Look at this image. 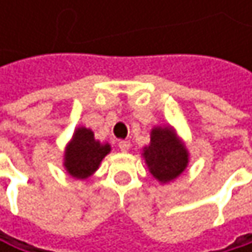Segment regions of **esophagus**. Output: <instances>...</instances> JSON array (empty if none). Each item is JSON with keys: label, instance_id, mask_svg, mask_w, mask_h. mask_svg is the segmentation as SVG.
<instances>
[{"label": "esophagus", "instance_id": "esophagus-1", "mask_svg": "<svg viewBox=\"0 0 252 252\" xmlns=\"http://www.w3.org/2000/svg\"><path fill=\"white\" fill-rule=\"evenodd\" d=\"M129 141H126V140H121L120 143H118V147L121 149V152H126L128 149H129Z\"/></svg>", "mask_w": 252, "mask_h": 252}]
</instances>
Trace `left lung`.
Returning <instances> with one entry per match:
<instances>
[{
  "label": "left lung",
  "mask_w": 252,
  "mask_h": 252,
  "mask_svg": "<svg viewBox=\"0 0 252 252\" xmlns=\"http://www.w3.org/2000/svg\"><path fill=\"white\" fill-rule=\"evenodd\" d=\"M143 152L152 175L160 182L175 179L188 163V153L172 128H155L150 144Z\"/></svg>",
  "instance_id": "8db88e82"
}]
</instances>
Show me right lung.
I'll list each match as a JSON object with an SVG mask.
<instances>
[{
	"label": "right lung",
	"mask_w": 252,
	"mask_h": 252,
	"mask_svg": "<svg viewBox=\"0 0 252 252\" xmlns=\"http://www.w3.org/2000/svg\"><path fill=\"white\" fill-rule=\"evenodd\" d=\"M111 152L109 144L94 140L93 132L87 128H77L71 143L65 150L64 165L68 174L78 179L90 176L100 165L102 159Z\"/></svg>",
	"instance_id": "obj_1"
}]
</instances>
